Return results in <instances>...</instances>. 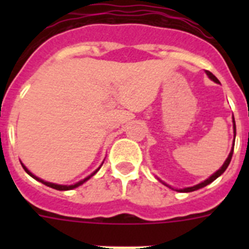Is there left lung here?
<instances>
[{
  "mask_svg": "<svg viewBox=\"0 0 249 249\" xmlns=\"http://www.w3.org/2000/svg\"><path fill=\"white\" fill-rule=\"evenodd\" d=\"M206 73H207V76L210 77L211 80H212V81H214L215 83H219V81L217 80V77H215L214 74H213V73H211L210 71H206ZM233 128H234V137H236V123H234V118H233ZM232 155H233V147H232V149H231V152H230V155H228L227 160H224L223 166H222L221 168H219L218 171H217V172H215V173H213V175L211 176L210 178H207L206 181H203V182H202V183H199V184H196V186H193V187H187V188H183V190H177L178 192H193V191H197V190H199V188H203V187H206L207 184L212 183V182L214 181L215 178H218L219 176H221L222 173H223L224 171H226V169H227L228 164H230L231 160H232ZM163 184H166V183H164V182H163ZM166 186H168V184H166ZM168 187H169V186H168Z\"/></svg>",
  "mask_w": 249,
  "mask_h": 249,
  "instance_id": "1",
  "label": "left lung"
}]
</instances>
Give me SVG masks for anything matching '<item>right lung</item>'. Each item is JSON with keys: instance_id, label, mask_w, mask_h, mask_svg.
Instances as JSON below:
<instances>
[{"instance_id": "add662e5", "label": "right lung", "mask_w": 249, "mask_h": 249, "mask_svg": "<svg viewBox=\"0 0 249 249\" xmlns=\"http://www.w3.org/2000/svg\"><path fill=\"white\" fill-rule=\"evenodd\" d=\"M22 164V167H23V169H25L26 172L28 173V175L31 176V177L32 178H35V179H37V181L38 182H41V183H43V184H46V186L47 187H51V188H54V190H58V191H70V190H73V188H76V187H78V186H81V184H83L85 183L86 181H89V178L92 177V176H94L96 175V173H97V171L98 169L101 168V167H98L97 169H96V171H94L93 173H92V175H89V177H86L85 179H82V181H80V182H77V183H74V184H71V186H62V184H56V183H51V182H46V181H43V179H41V178H38V177H36V176L35 175H32V173L30 172V171H28L27 168H26V166L23 163H21Z\"/></svg>"}]
</instances>
